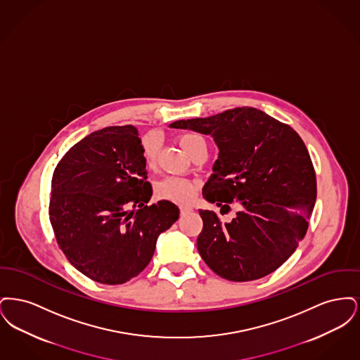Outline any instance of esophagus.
Segmentation results:
<instances>
[{
  "label": "esophagus",
  "mask_w": 360,
  "mask_h": 360,
  "mask_svg": "<svg viewBox=\"0 0 360 360\" xmlns=\"http://www.w3.org/2000/svg\"><path fill=\"white\" fill-rule=\"evenodd\" d=\"M179 210H181V214H182V216H185V214H188V213L191 212V207H190V206H181V209H179Z\"/></svg>",
  "instance_id": "obj_1"
}]
</instances>
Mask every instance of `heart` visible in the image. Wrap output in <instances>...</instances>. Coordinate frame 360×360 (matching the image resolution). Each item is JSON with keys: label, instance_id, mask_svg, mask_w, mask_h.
Returning <instances> with one entry per match:
<instances>
[{"label": "heart", "instance_id": "heart-1", "mask_svg": "<svg viewBox=\"0 0 360 360\" xmlns=\"http://www.w3.org/2000/svg\"><path fill=\"white\" fill-rule=\"evenodd\" d=\"M179 146L184 148L185 153L188 155L193 154L194 150L204 143L202 137L194 134H186L182 135L178 139ZM158 150H159V141L154 135H147L143 137L141 140V153L144 162L147 167L153 169L156 163V156H158ZM156 195L160 200L172 201L179 205H188L190 204L195 195H197V184L186 179V178H179V176H167L162 179L156 185Z\"/></svg>", "mask_w": 360, "mask_h": 360}]
</instances>
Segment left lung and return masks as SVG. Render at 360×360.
Instances as JSON below:
<instances>
[{"mask_svg":"<svg viewBox=\"0 0 360 360\" xmlns=\"http://www.w3.org/2000/svg\"><path fill=\"white\" fill-rule=\"evenodd\" d=\"M169 127L213 137L219 158L202 195L220 206L221 214L233 201L241 206L229 223L200 209L204 228L197 248L204 262L233 282L271 274L304 239L316 202V174L302 139L248 106Z\"/></svg>","mask_w":360,"mask_h":360,"instance_id":"left-lung-1","label":"left lung"}]
</instances>
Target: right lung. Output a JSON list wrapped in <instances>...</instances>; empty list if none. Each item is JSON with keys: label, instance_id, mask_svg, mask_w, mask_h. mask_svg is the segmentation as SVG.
Masks as SVG:
<instances>
[{"label": "right lung", "instance_id": "obj_1", "mask_svg": "<svg viewBox=\"0 0 360 360\" xmlns=\"http://www.w3.org/2000/svg\"><path fill=\"white\" fill-rule=\"evenodd\" d=\"M153 195L134 125L106 127L74 144L52 176L50 221L59 248L87 278L121 285L151 262L179 209Z\"/></svg>", "mask_w": 360, "mask_h": 360}]
</instances>
